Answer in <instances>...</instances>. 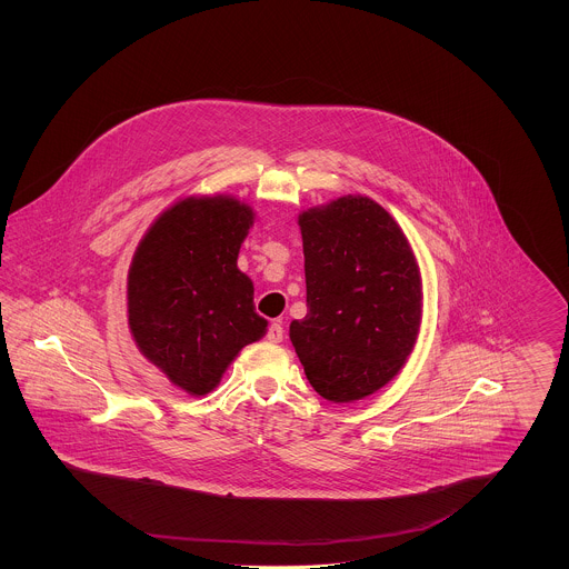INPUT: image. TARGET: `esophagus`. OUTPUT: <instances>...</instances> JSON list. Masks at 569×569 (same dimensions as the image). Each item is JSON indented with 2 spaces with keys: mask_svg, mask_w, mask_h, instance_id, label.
I'll use <instances>...</instances> for the list:
<instances>
[{
  "mask_svg": "<svg viewBox=\"0 0 569 569\" xmlns=\"http://www.w3.org/2000/svg\"><path fill=\"white\" fill-rule=\"evenodd\" d=\"M267 339H269L271 343H281V341H283V326L277 325V322H272V325L269 326Z\"/></svg>",
  "mask_w": 569,
  "mask_h": 569,
  "instance_id": "esophagus-1",
  "label": "esophagus"
}]
</instances>
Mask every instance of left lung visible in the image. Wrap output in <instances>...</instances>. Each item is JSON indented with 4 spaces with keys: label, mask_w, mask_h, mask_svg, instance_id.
Masks as SVG:
<instances>
[{
    "label": "left lung",
    "mask_w": 569,
    "mask_h": 569,
    "mask_svg": "<svg viewBox=\"0 0 569 569\" xmlns=\"http://www.w3.org/2000/svg\"><path fill=\"white\" fill-rule=\"evenodd\" d=\"M307 316L290 339L313 390L360 401L395 378L422 322V277L401 226L367 196L298 216Z\"/></svg>",
    "instance_id": "left-lung-1"
}]
</instances>
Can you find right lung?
Segmentation results:
<instances>
[{"instance_id": "add662e5", "label": "right lung", "mask_w": 569, "mask_h": 569, "mask_svg": "<svg viewBox=\"0 0 569 569\" xmlns=\"http://www.w3.org/2000/svg\"><path fill=\"white\" fill-rule=\"evenodd\" d=\"M256 213L234 196H188L158 217L128 272V325L140 353L191 397L209 395L269 322L237 258Z\"/></svg>"}]
</instances>
